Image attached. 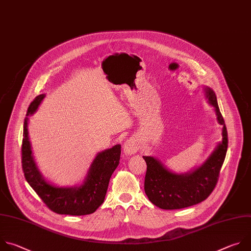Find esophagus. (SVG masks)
Returning a JSON list of instances; mask_svg holds the SVG:
<instances>
[{
    "mask_svg": "<svg viewBox=\"0 0 251 251\" xmlns=\"http://www.w3.org/2000/svg\"><path fill=\"white\" fill-rule=\"evenodd\" d=\"M141 148L139 141H137L135 138H128L124 145V151L126 155H131Z\"/></svg>",
    "mask_w": 251,
    "mask_h": 251,
    "instance_id": "esophagus-1",
    "label": "esophagus"
}]
</instances>
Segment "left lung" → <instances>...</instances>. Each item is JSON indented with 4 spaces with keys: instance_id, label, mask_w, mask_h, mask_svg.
I'll return each instance as SVG.
<instances>
[{
    "instance_id": "obj_1",
    "label": "left lung",
    "mask_w": 251,
    "mask_h": 251,
    "mask_svg": "<svg viewBox=\"0 0 251 251\" xmlns=\"http://www.w3.org/2000/svg\"><path fill=\"white\" fill-rule=\"evenodd\" d=\"M206 96L216 109L217 119L223 126V140L201 167L178 175L167 170L157 159L143 156L147 165L144 191L149 201L160 209H184L201 203L211 195L218 183L227 150V130L216 94L212 89L206 88Z\"/></svg>"
}]
</instances>
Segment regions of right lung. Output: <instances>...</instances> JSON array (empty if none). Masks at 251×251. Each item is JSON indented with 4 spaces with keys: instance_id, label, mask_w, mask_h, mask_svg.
Listing matches in <instances>:
<instances>
[{
    "instance_id": "right-lung-1",
    "label": "right lung",
    "mask_w": 251,
    "mask_h": 251,
    "mask_svg": "<svg viewBox=\"0 0 251 251\" xmlns=\"http://www.w3.org/2000/svg\"><path fill=\"white\" fill-rule=\"evenodd\" d=\"M43 98L42 94L33 100L27 109L26 116L32 115L36 111ZM27 120L26 117L22 144V166L27 183L46 207L56 214L70 216L93 214L104 202L111 176L120 162L121 145H115L96 156L82 186L58 188L47 183L35 165L28 140Z\"/></svg>"
}]
</instances>
